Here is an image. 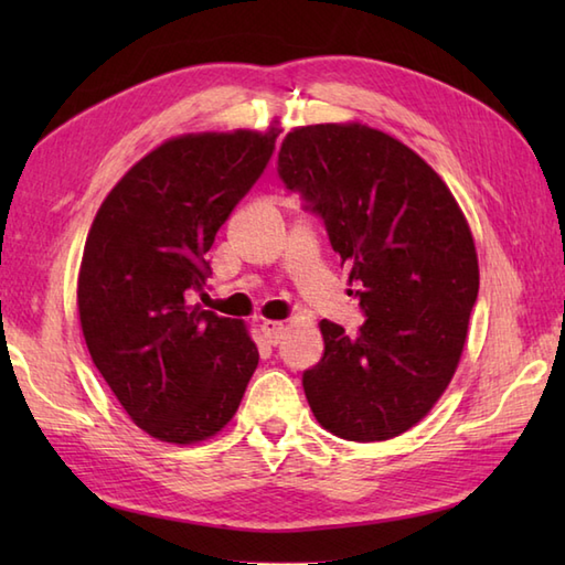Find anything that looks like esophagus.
<instances>
[{
  "instance_id": "34e87169",
  "label": "esophagus",
  "mask_w": 565,
  "mask_h": 565,
  "mask_svg": "<svg viewBox=\"0 0 565 565\" xmlns=\"http://www.w3.org/2000/svg\"><path fill=\"white\" fill-rule=\"evenodd\" d=\"M284 322L279 320H264L262 322V334L267 338L269 344H279L284 340Z\"/></svg>"
}]
</instances>
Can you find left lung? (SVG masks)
Returning <instances> with one entry per match:
<instances>
[{
    "instance_id": "8db88e82",
    "label": "left lung",
    "mask_w": 565,
    "mask_h": 565,
    "mask_svg": "<svg viewBox=\"0 0 565 565\" xmlns=\"http://www.w3.org/2000/svg\"><path fill=\"white\" fill-rule=\"evenodd\" d=\"M276 164L326 221L366 316L356 338L320 320L326 352L303 374L310 411L342 439L398 437L461 362L478 296L471 227L415 150L362 121L291 128Z\"/></svg>"
}]
</instances>
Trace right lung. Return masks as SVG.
Wrapping results in <instances>:
<instances>
[{
  "label": "right lung",
  "mask_w": 565,
  "mask_h": 565,
  "mask_svg": "<svg viewBox=\"0 0 565 565\" xmlns=\"http://www.w3.org/2000/svg\"><path fill=\"white\" fill-rule=\"evenodd\" d=\"M276 121L164 140L118 179L94 215L77 310L94 366L134 423L167 444H199L235 417L259 352L243 320L203 291L218 227L267 167Z\"/></svg>",
  "instance_id": "obj_1"
}]
</instances>
